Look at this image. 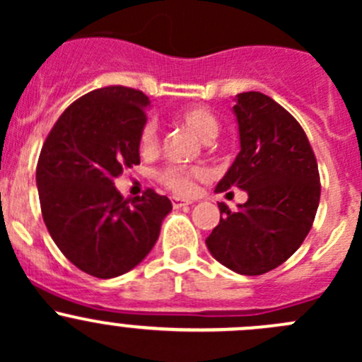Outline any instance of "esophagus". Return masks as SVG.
Instances as JSON below:
<instances>
[{"instance_id": "esophagus-1", "label": "esophagus", "mask_w": 362, "mask_h": 362, "mask_svg": "<svg viewBox=\"0 0 362 362\" xmlns=\"http://www.w3.org/2000/svg\"><path fill=\"white\" fill-rule=\"evenodd\" d=\"M192 202H189V199H184V198H171V204H173V208H184V206H189Z\"/></svg>"}]
</instances>
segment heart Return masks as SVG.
<instances>
[{"label": "heart", "mask_w": 362, "mask_h": 362, "mask_svg": "<svg viewBox=\"0 0 362 362\" xmlns=\"http://www.w3.org/2000/svg\"><path fill=\"white\" fill-rule=\"evenodd\" d=\"M178 122L187 126L192 133L198 134L204 141L211 140L218 133V120L208 108L202 105H192V107L182 108L177 113ZM140 147L144 152H154L158 147V126L154 120H147L141 127L140 133ZM208 177L206 170L199 166L184 168V166H164L156 173L159 184L170 189L171 192L180 196H189L196 191V184Z\"/></svg>", "instance_id": "b5f03b06"}]
</instances>
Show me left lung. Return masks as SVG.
<instances>
[{"mask_svg":"<svg viewBox=\"0 0 362 362\" xmlns=\"http://www.w3.org/2000/svg\"><path fill=\"white\" fill-rule=\"evenodd\" d=\"M236 98L242 148L215 192L238 187L249 199L236 211L218 204L221 222L206 247L226 268L252 276L275 269L305 242L319 208L320 178L308 138L286 108L255 90Z\"/></svg>","mask_w":362,"mask_h":362,"instance_id":"obj_1","label":"left lung"}]
</instances>
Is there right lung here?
<instances>
[{
  "instance_id": "add662e5",
  "label": "right lung",
  "mask_w": 362,
  "mask_h": 362,
  "mask_svg": "<svg viewBox=\"0 0 362 362\" xmlns=\"http://www.w3.org/2000/svg\"><path fill=\"white\" fill-rule=\"evenodd\" d=\"M151 105L124 86L78 98L50 129L36 166L43 222L82 272L113 279L140 264L159 238L171 202L147 189L126 199L113 180L140 164V133Z\"/></svg>"
}]
</instances>
